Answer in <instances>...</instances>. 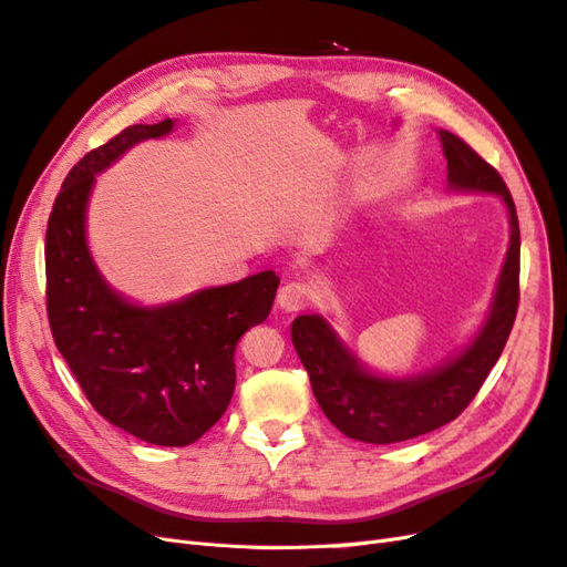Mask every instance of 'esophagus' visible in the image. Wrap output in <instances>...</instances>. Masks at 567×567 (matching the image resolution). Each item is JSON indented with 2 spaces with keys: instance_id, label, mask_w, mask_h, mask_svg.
I'll return each instance as SVG.
<instances>
[{
  "instance_id": "1",
  "label": "esophagus",
  "mask_w": 567,
  "mask_h": 567,
  "mask_svg": "<svg viewBox=\"0 0 567 567\" xmlns=\"http://www.w3.org/2000/svg\"><path fill=\"white\" fill-rule=\"evenodd\" d=\"M312 300V290L302 281H288L279 288L277 302L284 312H300Z\"/></svg>"
}]
</instances>
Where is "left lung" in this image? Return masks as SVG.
Instances as JSON below:
<instances>
[{"instance_id":"left-lung-1","label":"left lung","mask_w":567,"mask_h":567,"mask_svg":"<svg viewBox=\"0 0 567 567\" xmlns=\"http://www.w3.org/2000/svg\"><path fill=\"white\" fill-rule=\"evenodd\" d=\"M447 158L450 194H494L508 215V248L487 312L471 340L442 364L419 373H383L364 364L329 317L302 315L290 338L312 392L342 435L369 444H392L437 431L471 404L499 359L518 312L520 229L516 205L499 173L456 134L437 130Z\"/></svg>"}]
</instances>
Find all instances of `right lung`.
<instances>
[{"mask_svg": "<svg viewBox=\"0 0 567 567\" xmlns=\"http://www.w3.org/2000/svg\"><path fill=\"white\" fill-rule=\"evenodd\" d=\"M177 120L132 125L68 173L47 227V312L56 348L111 425L161 447H186L225 414L236 388L234 350L271 312V269L179 300L142 305L101 274L87 241L96 175Z\"/></svg>", "mask_w": 567, "mask_h": 567, "instance_id": "right-lung-1", "label": "right lung"}]
</instances>
